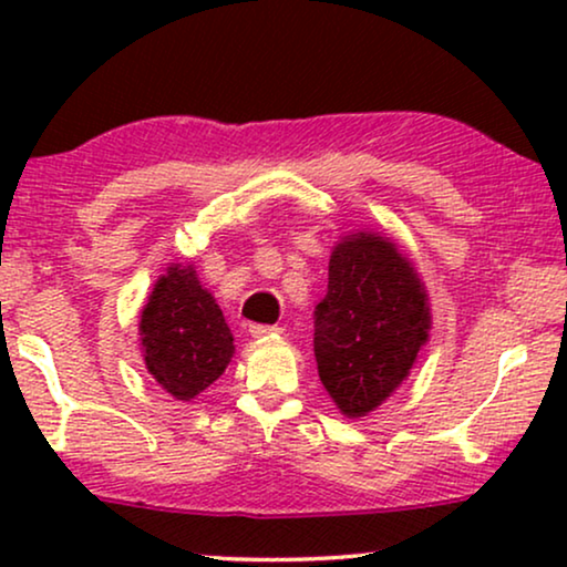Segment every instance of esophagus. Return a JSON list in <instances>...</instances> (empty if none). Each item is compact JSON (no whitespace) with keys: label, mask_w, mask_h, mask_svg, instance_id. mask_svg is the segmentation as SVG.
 I'll return each instance as SVG.
<instances>
[{"label":"esophagus","mask_w":567,"mask_h":567,"mask_svg":"<svg viewBox=\"0 0 567 567\" xmlns=\"http://www.w3.org/2000/svg\"><path fill=\"white\" fill-rule=\"evenodd\" d=\"M281 332V328H276V324H250V336L252 338H268V336H278Z\"/></svg>","instance_id":"1"}]
</instances>
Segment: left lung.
Here are the masks:
<instances>
[{"instance_id":"left-lung-1","label":"left lung","mask_w":567,"mask_h":567,"mask_svg":"<svg viewBox=\"0 0 567 567\" xmlns=\"http://www.w3.org/2000/svg\"><path fill=\"white\" fill-rule=\"evenodd\" d=\"M429 328L423 284L398 247L359 231L332 250L328 293L315 307V359L343 415L361 417L390 398Z\"/></svg>"}]
</instances>
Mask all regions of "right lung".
Returning a JSON list of instances; mask_svg holds the SVG:
<instances>
[{
  "label": "right lung",
  "mask_w": 567,
  "mask_h": 567,
  "mask_svg": "<svg viewBox=\"0 0 567 567\" xmlns=\"http://www.w3.org/2000/svg\"><path fill=\"white\" fill-rule=\"evenodd\" d=\"M138 330L146 369L177 400H193L214 384L235 353L219 305L190 266L167 268L154 284Z\"/></svg>",
  "instance_id": "right-lung-1"
}]
</instances>
